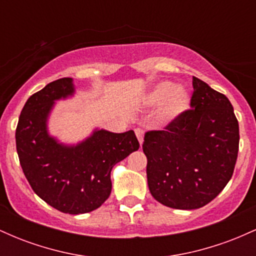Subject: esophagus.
<instances>
[{
  "mask_svg": "<svg viewBox=\"0 0 256 256\" xmlns=\"http://www.w3.org/2000/svg\"><path fill=\"white\" fill-rule=\"evenodd\" d=\"M134 134H136L137 140H138V142H140V144L142 146V143H143V136H144V131H143L142 128H134Z\"/></svg>",
  "mask_w": 256,
  "mask_h": 256,
  "instance_id": "1",
  "label": "esophagus"
}]
</instances>
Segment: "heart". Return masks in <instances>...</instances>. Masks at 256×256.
<instances>
[{"label": "heart", "mask_w": 256, "mask_h": 256, "mask_svg": "<svg viewBox=\"0 0 256 256\" xmlns=\"http://www.w3.org/2000/svg\"><path fill=\"white\" fill-rule=\"evenodd\" d=\"M144 102L152 107L160 106L158 110V122L168 124L188 110L189 95L186 90L172 82H160L149 90L144 96Z\"/></svg>", "instance_id": "obj_1"}]
</instances>
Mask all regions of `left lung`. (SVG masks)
<instances>
[{
	"instance_id": "left-lung-1",
	"label": "left lung",
	"mask_w": 256,
	"mask_h": 256,
	"mask_svg": "<svg viewBox=\"0 0 256 256\" xmlns=\"http://www.w3.org/2000/svg\"><path fill=\"white\" fill-rule=\"evenodd\" d=\"M192 110L148 131L143 152L152 198L176 210L210 204L228 183L238 154L240 128L225 95L192 77Z\"/></svg>"
}]
</instances>
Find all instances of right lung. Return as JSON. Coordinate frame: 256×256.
<instances>
[{"label": "right lung", "mask_w": 256, "mask_h": 256, "mask_svg": "<svg viewBox=\"0 0 256 256\" xmlns=\"http://www.w3.org/2000/svg\"><path fill=\"white\" fill-rule=\"evenodd\" d=\"M72 78L52 82L30 96L16 131L20 165L32 190L55 210L68 214L95 210L110 198V171L140 148L130 130L114 134L94 130L74 146L60 143L48 132L55 101L74 94Z\"/></svg>", "instance_id": "add662e5"}]
</instances>
